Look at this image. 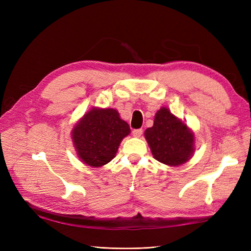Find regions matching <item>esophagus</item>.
<instances>
[{
    "label": "esophagus",
    "instance_id": "1",
    "mask_svg": "<svg viewBox=\"0 0 251 251\" xmlns=\"http://www.w3.org/2000/svg\"><path fill=\"white\" fill-rule=\"evenodd\" d=\"M142 128H136V130H133L132 134L133 136H135V137H140V136L142 135Z\"/></svg>",
    "mask_w": 251,
    "mask_h": 251
}]
</instances>
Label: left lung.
Listing matches in <instances>:
<instances>
[{
    "label": "left lung",
    "instance_id": "8db88e82",
    "mask_svg": "<svg viewBox=\"0 0 251 251\" xmlns=\"http://www.w3.org/2000/svg\"><path fill=\"white\" fill-rule=\"evenodd\" d=\"M156 160L176 166L186 162L194 153V134L169 109L156 113L154 126L144 132Z\"/></svg>",
    "mask_w": 251,
    "mask_h": 251
}]
</instances>
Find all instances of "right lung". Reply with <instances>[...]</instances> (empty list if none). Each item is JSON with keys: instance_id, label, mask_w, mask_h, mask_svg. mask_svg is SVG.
I'll return each mask as SVG.
<instances>
[{"instance_id": "add662e5", "label": "right lung", "mask_w": 251, "mask_h": 251, "mask_svg": "<svg viewBox=\"0 0 251 251\" xmlns=\"http://www.w3.org/2000/svg\"><path fill=\"white\" fill-rule=\"evenodd\" d=\"M130 126L114 109H92L74 127L72 136L82 162L98 168L115 157Z\"/></svg>"}]
</instances>
